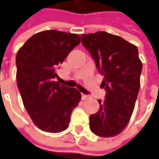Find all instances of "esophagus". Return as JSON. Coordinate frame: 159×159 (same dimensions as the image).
Masks as SVG:
<instances>
[{"label":"esophagus","instance_id":"34e87169","mask_svg":"<svg viewBox=\"0 0 159 159\" xmlns=\"http://www.w3.org/2000/svg\"><path fill=\"white\" fill-rule=\"evenodd\" d=\"M88 98H89V97L87 96V95H85V94H82V99H83V100H85V99H87Z\"/></svg>","mask_w":159,"mask_h":159}]
</instances>
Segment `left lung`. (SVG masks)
<instances>
[{
	"label": "left lung",
	"mask_w": 159,
	"mask_h": 159,
	"mask_svg": "<svg viewBox=\"0 0 159 159\" xmlns=\"http://www.w3.org/2000/svg\"><path fill=\"white\" fill-rule=\"evenodd\" d=\"M82 43L104 75L101 86L107 90L106 99H98V112L90 116V130L98 136H115L129 124L139 92L143 64L138 49L106 31L83 34Z\"/></svg>",
	"instance_id": "left-lung-1"
}]
</instances>
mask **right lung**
<instances>
[{"instance_id":"obj_1","label":"right lung","mask_w":159,"mask_h":159,"mask_svg":"<svg viewBox=\"0 0 159 159\" xmlns=\"http://www.w3.org/2000/svg\"><path fill=\"white\" fill-rule=\"evenodd\" d=\"M81 42L77 34L56 30L36 33L16 53V83L33 123L49 133L69 128L70 115L81 93L53 81L56 69Z\"/></svg>"}]
</instances>
